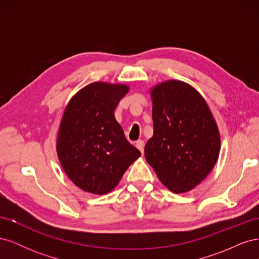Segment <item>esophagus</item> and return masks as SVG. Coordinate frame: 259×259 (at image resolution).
Wrapping results in <instances>:
<instances>
[{"mask_svg": "<svg viewBox=\"0 0 259 259\" xmlns=\"http://www.w3.org/2000/svg\"><path fill=\"white\" fill-rule=\"evenodd\" d=\"M136 147L139 149V151L144 154V148H145V143L143 142V140H138V142L136 143Z\"/></svg>", "mask_w": 259, "mask_h": 259, "instance_id": "1", "label": "esophagus"}]
</instances>
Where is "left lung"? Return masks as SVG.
<instances>
[{
	"mask_svg": "<svg viewBox=\"0 0 259 259\" xmlns=\"http://www.w3.org/2000/svg\"><path fill=\"white\" fill-rule=\"evenodd\" d=\"M153 136L145 156L175 193L190 191L215 166L221 136L209 108L191 85L170 80L151 90Z\"/></svg>",
	"mask_w": 259,
	"mask_h": 259,
	"instance_id": "8db88e82",
	"label": "left lung"
}]
</instances>
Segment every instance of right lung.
<instances>
[{
    "instance_id": "right-lung-1",
    "label": "right lung",
    "mask_w": 259,
    "mask_h": 259,
    "mask_svg": "<svg viewBox=\"0 0 259 259\" xmlns=\"http://www.w3.org/2000/svg\"><path fill=\"white\" fill-rule=\"evenodd\" d=\"M128 86L94 82L69 101L57 137V154L68 177L82 190L106 194L119 184L140 151L125 138L114 109Z\"/></svg>"
}]
</instances>
